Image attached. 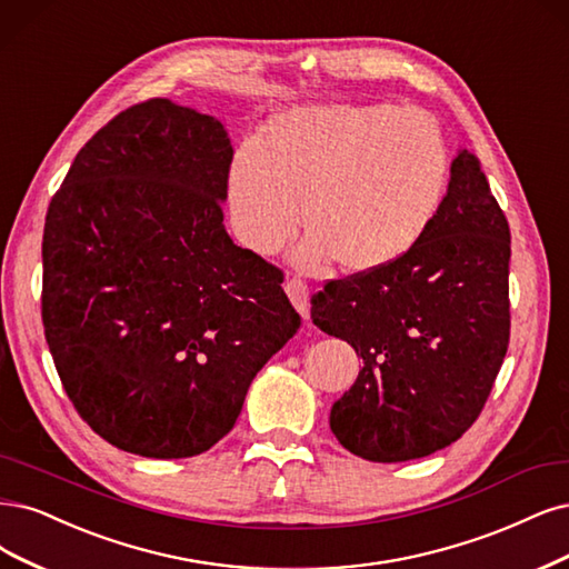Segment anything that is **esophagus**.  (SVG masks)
I'll return each instance as SVG.
<instances>
[{
	"label": "esophagus",
	"mask_w": 569,
	"mask_h": 569,
	"mask_svg": "<svg viewBox=\"0 0 569 569\" xmlns=\"http://www.w3.org/2000/svg\"><path fill=\"white\" fill-rule=\"evenodd\" d=\"M284 291H287L289 301L293 303V308L299 310V316L303 320H308V287H306V282H301V280H287L284 282Z\"/></svg>",
	"instance_id": "esophagus-1"
}]
</instances>
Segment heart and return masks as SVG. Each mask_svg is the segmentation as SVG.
Segmentation results:
<instances>
[{"instance_id": "b5f03b06", "label": "heart", "mask_w": 569, "mask_h": 569, "mask_svg": "<svg viewBox=\"0 0 569 569\" xmlns=\"http://www.w3.org/2000/svg\"><path fill=\"white\" fill-rule=\"evenodd\" d=\"M449 150L433 117L390 103H312L276 112L226 176L232 234L257 257L301 226L297 263L377 272L415 249L438 219ZM300 211H296V202Z\"/></svg>"}]
</instances>
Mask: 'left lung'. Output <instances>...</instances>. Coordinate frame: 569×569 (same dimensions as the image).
Segmentation results:
<instances>
[{
  "mask_svg": "<svg viewBox=\"0 0 569 569\" xmlns=\"http://www.w3.org/2000/svg\"><path fill=\"white\" fill-rule=\"evenodd\" d=\"M423 240L398 263L327 280L310 318L362 369L329 426L356 457L421 459L459 440L489 398L511 337V230L476 154L461 150Z\"/></svg>",
  "mask_w": 569,
  "mask_h": 569,
  "instance_id": "left-lung-1",
  "label": "left lung"
}]
</instances>
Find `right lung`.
Listing matches in <instances>:
<instances>
[{
    "label": "right lung",
    "mask_w": 569,
    "mask_h": 569,
    "mask_svg": "<svg viewBox=\"0 0 569 569\" xmlns=\"http://www.w3.org/2000/svg\"><path fill=\"white\" fill-rule=\"evenodd\" d=\"M230 162L217 117L150 98L91 136L51 198L44 337L77 415L124 452H207L301 327L282 270L226 232Z\"/></svg>",
    "instance_id": "1"
}]
</instances>
